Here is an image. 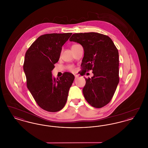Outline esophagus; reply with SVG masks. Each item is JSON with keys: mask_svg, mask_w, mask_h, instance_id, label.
I'll list each match as a JSON object with an SVG mask.
<instances>
[{"mask_svg": "<svg viewBox=\"0 0 148 148\" xmlns=\"http://www.w3.org/2000/svg\"><path fill=\"white\" fill-rule=\"evenodd\" d=\"M74 77H75V79H77V78L79 76H78V75H76V74H75V75H74Z\"/></svg>", "mask_w": 148, "mask_h": 148, "instance_id": "34e87169", "label": "esophagus"}]
</instances>
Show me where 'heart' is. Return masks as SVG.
<instances>
[{"label":"heart","mask_w":148,"mask_h":148,"mask_svg":"<svg viewBox=\"0 0 148 148\" xmlns=\"http://www.w3.org/2000/svg\"><path fill=\"white\" fill-rule=\"evenodd\" d=\"M75 45H73V46H75ZM69 68L71 69V71H74V69L73 66H69Z\"/></svg>","instance_id":"1"}]
</instances>
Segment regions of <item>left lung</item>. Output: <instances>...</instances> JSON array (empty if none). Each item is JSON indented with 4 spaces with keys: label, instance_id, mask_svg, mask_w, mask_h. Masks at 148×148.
I'll use <instances>...</instances> for the list:
<instances>
[{
    "label": "left lung",
    "instance_id": "1",
    "mask_svg": "<svg viewBox=\"0 0 148 148\" xmlns=\"http://www.w3.org/2000/svg\"><path fill=\"white\" fill-rule=\"evenodd\" d=\"M69 40L84 49L80 74L90 70L94 74L85 78V99L94 108L104 106L113 98L119 82L118 50L108 36L98 33H75Z\"/></svg>",
    "mask_w": 148,
    "mask_h": 148
}]
</instances>
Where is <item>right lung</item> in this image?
<instances>
[{
    "mask_svg": "<svg viewBox=\"0 0 148 148\" xmlns=\"http://www.w3.org/2000/svg\"><path fill=\"white\" fill-rule=\"evenodd\" d=\"M71 34L41 35L25 53L23 69L27 88L38 105L49 112H56L63 108L75 78L73 74L65 72L56 79L51 72L60 58L62 46Z\"/></svg>",
    "mask_w": 148,
    "mask_h": 148,
    "instance_id": "1",
    "label": "right lung"
}]
</instances>
